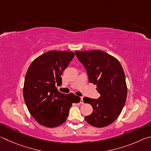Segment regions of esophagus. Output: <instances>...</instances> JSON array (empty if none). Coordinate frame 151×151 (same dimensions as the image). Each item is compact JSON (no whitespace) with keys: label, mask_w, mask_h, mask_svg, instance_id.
<instances>
[{"label":"esophagus","mask_w":151,"mask_h":151,"mask_svg":"<svg viewBox=\"0 0 151 151\" xmlns=\"http://www.w3.org/2000/svg\"><path fill=\"white\" fill-rule=\"evenodd\" d=\"M81 104H84V102H83V97H81Z\"/></svg>","instance_id":"34e87169"}]
</instances>
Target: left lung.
Masks as SVG:
<instances>
[{
	"label": "left lung",
	"mask_w": 151,
	"mask_h": 151,
	"mask_svg": "<svg viewBox=\"0 0 151 151\" xmlns=\"http://www.w3.org/2000/svg\"><path fill=\"white\" fill-rule=\"evenodd\" d=\"M75 54L85 66L89 82L96 85L101 94L99 99L84 97V103L93 109L85 121L95 127L109 126L118 118L126 102L127 86L123 68L118 59L104 51L76 50Z\"/></svg>",
	"instance_id": "left-lung-1"
}]
</instances>
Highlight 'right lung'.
I'll use <instances>...</instances> for the list:
<instances>
[{
  "label": "right lung",
  "instance_id": "1",
  "mask_svg": "<svg viewBox=\"0 0 151 151\" xmlns=\"http://www.w3.org/2000/svg\"><path fill=\"white\" fill-rule=\"evenodd\" d=\"M74 57L72 51H48L35 58L28 68L24 99L30 114L42 126H60L67 119L72 104L81 101L79 96L60 93L55 86L61 85V75Z\"/></svg>",
  "mask_w": 151,
  "mask_h": 151
}]
</instances>
